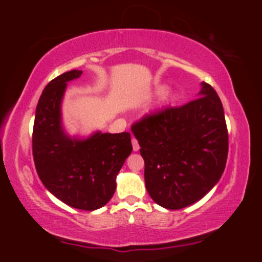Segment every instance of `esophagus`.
<instances>
[{
  "mask_svg": "<svg viewBox=\"0 0 262 262\" xmlns=\"http://www.w3.org/2000/svg\"><path fill=\"white\" fill-rule=\"evenodd\" d=\"M132 145H133V150L134 151H138V150L140 149V146H139V144H138V141H137V139H132Z\"/></svg>",
  "mask_w": 262,
  "mask_h": 262,
  "instance_id": "1",
  "label": "esophagus"
}]
</instances>
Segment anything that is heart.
I'll return each instance as SVG.
<instances>
[{"label": "heart", "instance_id": "heart-1", "mask_svg": "<svg viewBox=\"0 0 262 262\" xmlns=\"http://www.w3.org/2000/svg\"><path fill=\"white\" fill-rule=\"evenodd\" d=\"M165 91H166V86H160L156 90V93H158V95H161V93H164ZM165 97H166V100H171V98L173 97L172 92H167L166 95H165Z\"/></svg>", "mask_w": 262, "mask_h": 262}]
</instances>
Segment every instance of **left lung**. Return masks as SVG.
Returning a JSON list of instances; mask_svg holds the SVG:
<instances>
[{"label": "left lung", "mask_w": 262, "mask_h": 262, "mask_svg": "<svg viewBox=\"0 0 262 262\" xmlns=\"http://www.w3.org/2000/svg\"><path fill=\"white\" fill-rule=\"evenodd\" d=\"M196 100L149 114L132 127L145 162V187L155 203L181 209L217 185L228 156L221 98L201 82Z\"/></svg>", "instance_id": "obj_1"}]
</instances>
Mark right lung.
<instances>
[{
    "label": "right lung",
    "mask_w": 262,
    "mask_h": 262,
    "mask_svg": "<svg viewBox=\"0 0 262 262\" xmlns=\"http://www.w3.org/2000/svg\"><path fill=\"white\" fill-rule=\"evenodd\" d=\"M81 75V70L68 71L45 86L35 110L33 158L39 179L53 196L73 208L95 210L112 198L117 175L133 148L127 132L68 133L62 100L68 82Z\"/></svg>",
    "instance_id": "add662e5"
}]
</instances>
